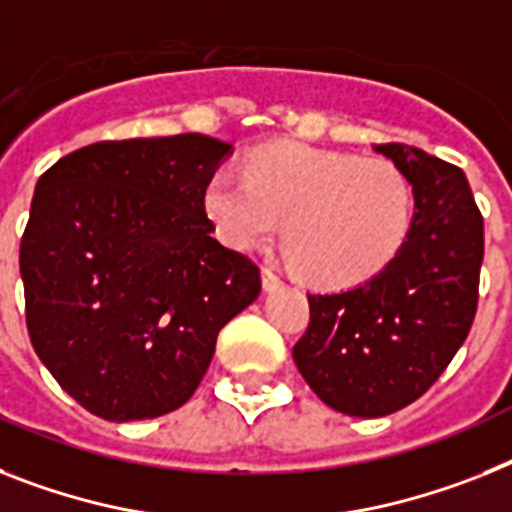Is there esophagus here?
Instances as JSON below:
<instances>
[{"label": "esophagus", "instance_id": "1", "mask_svg": "<svg viewBox=\"0 0 512 512\" xmlns=\"http://www.w3.org/2000/svg\"><path fill=\"white\" fill-rule=\"evenodd\" d=\"M261 285H264L266 293H272V290H280L282 280L269 269V266H264V269H261Z\"/></svg>", "mask_w": 512, "mask_h": 512}]
</instances>
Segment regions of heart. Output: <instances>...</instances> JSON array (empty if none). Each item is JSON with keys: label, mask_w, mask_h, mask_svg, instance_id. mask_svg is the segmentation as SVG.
<instances>
[{"label": "heart", "mask_w": 512, "mask_h": 512, "mask_svg": "<svg viewBox=\"0 0 512 512\" xmlns=\"http://www.w3.org/2000/svg\"><path fill=\"white\" fill-rule=\"evenodd\" d=\"M217 238L235 251L266 246L280 232L308 285H361L398 256L413 222L408 177L384 159H356L303 143L256 149L246 175L217 170L204 188Z\"/></svg>", "instance_id": "1"}]
</instances>
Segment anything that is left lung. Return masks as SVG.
<instances>
[{
  "label": "left lung",
  "instance_id": "left-lung-1",
  "mask_svg": "<svg viewBox=\"0 0 512 512\" xmlns=\"http://www.w3.org/2000/svg\"><path fill=\"white\" fill-rule=\"evenodd\" d=\"M371 149L411 183L408 238L371 280L308 295L311 322L293 348L308 387L358 418L390 416L437 382L474 324L484 261V219L463 170L403 143Z\"/></svg>",
  "mask_w": 512,
  "mask_h": 512
}]
</instances>
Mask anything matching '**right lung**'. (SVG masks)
I'll return each instance as SVG.
<instances>
[{"label": "right lung", "instance_id": "right-lung-1", "mask_svg": "<svg viewBox=\"0 0 512 512\" xmlns=\"http://www.w3.org/2000/svg\"><path fill=\"white\" fill-rule=\"evenodd\" d=\"M232 143L201 133L101 141L38 177L20 243L25 322L59 387L107 421L175 411L259 266L211 238L204 188Z\"/></svg>", "mask_w": 512, "mask_h": 512}]
</instances>
